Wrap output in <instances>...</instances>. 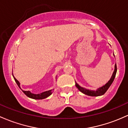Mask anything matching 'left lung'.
I'll return each instance as SVG.
<instances>
[{
  "mask_svg": "<svg viewBox=\"0 0 128 128\" xmlns=\"http://www.w3.org/2000/svg\"><path fill=\"white\" fill-rule=\"evenodd\" d=\"M116 71H117V68H116V64H115V69H114V73H113L109 81L107 82L105 85H104L102 86L99 88L98 90H96V91H94V90H88V89L83 88V87L80 86L76 82H75V86H76V88L78 89L79 91H81L82 92H83V94H84L86 95H88V96H102V95H103L104 94H105V92L107 91V90L109 88V87L112 84V83L113 82H114V79H115V75H116Z\"/></svg>",
  "mask_w": 128,
  "mask_h": 128,
  "instance_id": "obj_1",
  "label": "left lung"
}]
</instances>
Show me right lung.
Returning a JSON list of instances; mask_svg holds the SVG:
<instances>
[{"label":"right lung","mask_w":128,"mask_h":128,"mask_svg":"<svg viewBox=\"0 0 128 128\" xmlns=\"http://www.w3.org/2000/svg\"><path fill=\"white\" fill-rule=\"evenodd\" d=\"M13 78H14V80H15L16 84H18V86L21 88V87H20V82H19L18 80L16 79V78L14 77L13 75ZM22 92H23L27 96L29 97V98H32V99H45V98H48V96H50V95L52 94V92H53V91H52L53 90H48V91H45V92H42V93H40V94H34V93H32V92L29 91H23V90H22Z\"/></svg>","instance_id":"right-lung-1"}]
</instances>
